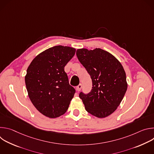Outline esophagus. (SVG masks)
I'll return each mask as SVG.
<instances>
[{"label":"esophagus","mask_w":154,"mask_h":154,"mask_svg":"<svg viewBox=\"0 0 154 154\" xmlns=\"http://www.w3.org/2000/svg\"><path fill=\"white\" fill-rule=\"evenodd\" d=\"M82 84H80V85H79L77 87H76V90H77V91H80V90H81V89H82Z\"/></svg>","instance_id":"obj_1"}]
</instances>
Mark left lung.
Instances as JSON below:
<instances>
[{
    "instance_id": "1",
    "label": "left lung",
    "mask_w": 154,
    "mask_h": 154,
    "mask_svg": "<svg viewBox=\"0 0 154 154\" xmlns=\"http://www.w3.org/2000/svg\"><path fill=\"white\" fill-rule=\"evenodd\" d=\"M76 54L93 83L89 94H79L85 109L99 118L108 116L120 105L127 89L122 65L112 54L100 48L79 49Z\"/></svg>"
}]
</instances>
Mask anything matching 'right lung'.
I'll return each mask as SVG.
<instances>
[{
    "instance_id": "right-lung-1",
    "label": "right lung",
    "mask_w": 154,
    "mask_h": 154,
    "mask_svg": "<svg viewBox=\"0 0 154 154\" xmlns=\"http://www.w3.org/2000/svg\"><path fill=\"white\" fill-rule=\"evenodd\" d=\"M75 49L56 46L39 54L27 70L25 82L33 105L43 115L57 118L66 112L75 92L64 66Z\"/></svg>"
}]
</instances>
